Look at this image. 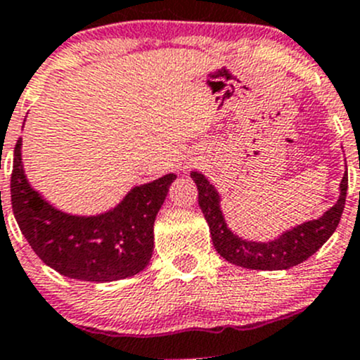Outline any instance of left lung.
<instances>
[{"label":"left lung","mask_w":360,"mask_h":360,"mask_svg":"<svg viewBox=\"0 0 360 360\" xmlns=\"http://www.w3.org/2000/svg\"><path fill=\"white\" fill-rule=\"evenodd\" d=\"M191 179L198 185L199 206L210 225L214 250L232 265L251 270H286L312 257L338 227L348 188V173L345 172L340 184L338 201L322 217L303 221L277 236V239L258 243L243 239L227 227L221 213L220 194L202 173L191 172Z\"/></svg>","instance_id":"obj_1"}]
</instances>
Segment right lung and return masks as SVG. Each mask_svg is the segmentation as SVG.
<instances>
[{
	"label": "right lung",
	"mask_w": 360,
	"mask_h": 360,
	"mask_svg": "<svg viewBox=\"0 0 360 360\" xmlns=\"http://www.w3.org/2000/svg\"><path fill=\"white\" fill-rule=\"evenodd\" d=\"M175 173L136 185L112 210L79 217L58 210L31 187L22 162V139L13 153L12 207L36 255L62 276L90 283L121 281L142 272L154 250V220Z\"/></svg>",
	"instance_id": "right-lung-1"
}]
</instances>
